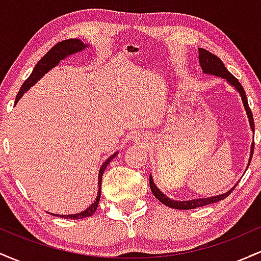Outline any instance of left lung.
Here are the masks:
<instances>
[{
    "instance_id": "obj_1",
    "label": "left lung",
    "mask_w": 261,
    "mask_h": 261,
    "mask_svg": "<svg viewBox=\"0 0 261 261\" xmlns=\"http://www.w3.org/2000/svg\"><path fill=\"white\" fill-rule=\"evenodd\" d=\"M199 61H200V66H201L203 72L210 73V74H216V76L222 77V79H226L227 81H228L230 85L234 86V88L239 92V94H241L242 100H243V104H244V108H245V110H247L248 118H249L250 127H251V130L254 131L253 113H251L249 104H248V99H247V95H245L244 88L242 87L241 83H239V81L237 80L236 77L233 76V74L230 73L226 67H224V64L217 58L216 55H214V54L207 51V50L201 49V47L199 49ZM253 153H254V142L251 143L249 163L251 161V157H253ZM149 188H151L152 194H153L155 199L160 200L163 205L168 206V207H172V208H176V210H191V208H196V207H201V206L210 205V203H215L217 201H221V200L226 199V197L228 196L233 190H234L236 187L233 189H230V190L227 191V193L222 194V195L207 197V199H195V200H190V201H175V200H172V199H169V197H167L163 193H162L160 189L155 187L154 182H153V179H152L151 175H149Z\"/></svg>"
}]
</instances>
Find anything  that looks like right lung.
Wrapping results in <instances>:
<instances>
[{
	"instance_id": "obj_1",
	"label": "right lung",
	"mask_w": 261,
	"mask_h": 261,
	"mask_svg": "<svg viewBox=\"0 0 261 261\" xmlns=\"http://www.w3.org/2000/svg\"><path fill=\"white\" fill-rule=\"evenodd\" d=\"M86 46H87V45L83 44L82 41L79 40V39H67V40L60 41V43L56 44L55 46H53L51 49L49 50V51L45 54L43 58L39 60V62L37 65H35L34 70H33L31 76H29L28 79L25 80V82L23 83L22 87H20L19 92H18V94L16 97V104H17V101L20 99V97H22V95L24 94V93L28 91V89L31 88V87L34 85V83L37 82L38 80H40L41 77H43L44 74L50 70V68L55 67V66L59 64L60 60L65 59L66 56L71 55V54L81 51V50L85 49ZM116 153H118V152H116ZM116 153L110 155V157L108 158L106 162H104L103 166L100 167L99 179H98V196L95 197V201L93 202L88 208L85 210L83 212H80V214H77V215H55V216H60L62 218H72V220H77V218L89 217V216H92L93 214H94V211L97 210L98 203H99V200H100L101 176H103V173H104V170H106L107 166L110 163V161H112L113 158L115 157Z\"/></svg>"
}]
</instances>
